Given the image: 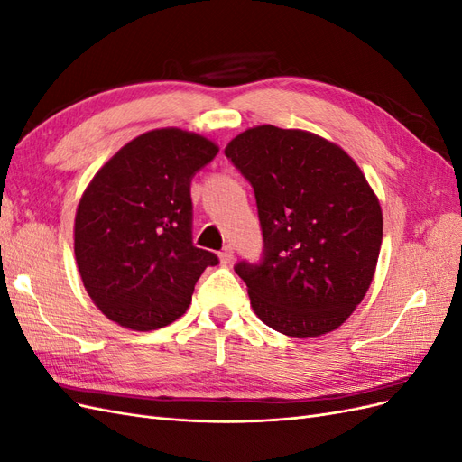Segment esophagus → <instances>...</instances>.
<instances>
[{
	"mask_svg": "<svg viewBox=\"0 0 462 462\" xmlns=\"http://www.w3.org/2000/svg\"><path fill=\"white\" fill-rule=\"evenodd\" d=\"M219 262H221L223 265H227V263L233 262V246H231V245L223 246V250L219 253Z\"/></svg>",
	"mask_w": 462,
	"mask_h": 462,
	"instance_id": "1",
	"label": "esophagus"
}]
</instances>
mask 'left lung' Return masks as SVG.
I'll use <instances>...</instances> for the list:
<instances>
[{"label": "left lung", "instance_id": "1", "mask_svg": "<svg viewBox=\"0 0 462 462\" xmlns=\"http://www.w3.org/2000/svg\"><path fill=\"white\" fill-rule=\"evenodd\" d=\"M254 189L263 258L239 262L254 314L289 337L337 329L365 299L382 248L380 200L348 153L326 138L273 125L226 148Z\"/></svg>", "mask_w": 462, "mask_h": 462}]
</instances>
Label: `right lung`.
Returning <instances> with one entry per match:
<instances>
[{"instance_id": "add662e5", "label": "right lung", "mask_w": 462, "mask_h": 462, "mask_svg": "<svg viewBox=\"0 0 462 462\" xmlns=\"http://www.w3.org/2000/svg\"><path fill=\"white\" fill-rule=\"evenodd\" d=\"M219 152L175 127L125 144L94 175L75 216V258L87 292L111 321L134 331L170 326L219 260L192 245L190 180Z\"/></svg>"}]
</instances>
